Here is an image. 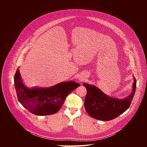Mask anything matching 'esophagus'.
Instances as JSON below:
<instances>
[{
  "instance_id": "esophagus-1",
  "label": "esophagus",
  "mask_w": 147,
  "mask_h": 147,
  "mask_svg": "<svg viewBox=\"0 0 147 147\" xmlns=\"http://www.w3.org/2000/svg\"><path fill=\"white\" fill-rule=\"evenodd\" d=\"M80 81H83L84 80V77H79V79H78Z\"/></svg>"
}]
</instances>
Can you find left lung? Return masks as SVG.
Wrapping results in <instances>:
<instances>
[{
	"mask_svg": "<svg viewBox=\"0 0 147 147\" xmlns=\"http://www.w3.org/2000/svg\"><path fill=\"white\" fill-rule=\"evenodd\" d=\"M133 76L132 91L127 96L118 98L105 94L94 85L84 83L87 89L84 101L85 109L88 114L97 120L109 121L115 119L129 109L136 89V80Z\"/></svg>",
	"mask_w": 147,
	"mask_h": 147,
	"instance_id": "1",
	"label": "left lung"
}]
</instances>
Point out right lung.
I'll use <instances>...</instances> for the list:
<instances>
[{
    "label": "right lung",
    "mask_w": 147,
    "mask_h": 147,
    "mask_svg": "<svg viewBox=\"0 0 147 147\" xmlns=\"http://www.w3.org/2000/svg\"><path fill=\"white\" fill-rule=\"evenodd\" d=\"M14 86L20 103L30 112L38 116L53 115L60 110L66 96L80 86L73 81L59 82L49 87L28 88L23 82L18 67Z\"/></svg>",
    "instance_id": "obj_1"
}]
</instances>
